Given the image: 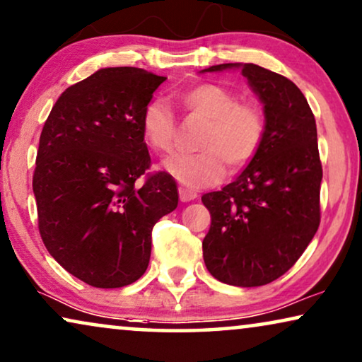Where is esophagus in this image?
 Here are the masks:
<instances>
[{
  "label": "esophagus",
  "mask_w": 362,
  "mask_h": 362,
  "mask_svg": "<svg viewBox=\"0 0 362 362\" xmlns=\"http://www.w3.org/2000/svg\"><path fill=\"white\" fill-rule=\"evenodd\" d=\"M178 197H180L182 202H190V200L197 199V192L180 185V187H178Z\"/></svg>",
  "instance_id": "1"
}]
</instances>
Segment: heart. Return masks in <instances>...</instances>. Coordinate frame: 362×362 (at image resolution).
<instances>
[{"instance_id":"1","label":"heart","mask_w":362,"mask_h":362,"mask_svg":"<svg viewBox=\"0 0 362 362\" xmlns=\"http://www.w3.org/2000/svg\"><path fill=\"white\" fill-rule=\"evenodd\" d=\"M178 103L192 117L205 120L197 137L194 153H177L167 158L163 168L187 187L215 184L225 173L238 172L257 157L262 147L267 122L262 109L225 86L202 83L182 90ZM141 132L147 147L167 156L175 147L177 119L165 100L147 103L141 115Z\"/></svg>"}]
</instances>
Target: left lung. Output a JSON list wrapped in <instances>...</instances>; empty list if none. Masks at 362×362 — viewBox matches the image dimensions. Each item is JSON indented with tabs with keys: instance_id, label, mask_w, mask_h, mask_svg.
<instances>
[{
	"instance_id": "obj_1",
	"label": "left lung",
	"mask_w": 362,
	"mask_h": 362,
	"mask_svg": "<svg viewBox=\"0 0 362 362\" xmlns=\"http://www.w3.org/2000/svg\"><path fill=\"white\" fill-rule=\"evenodd\" d=\"M242 67L264 105L267 131L257 157L228 185L202 197L211 223L204 259L210 274L233 286H262L285 274L321 220L322 167L316 120L298 86L257 64Z\"/></svg>"
}]
</instances>
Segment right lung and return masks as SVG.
Instances as JSON below:
<instances>
[{"instance_id": "1", "label": "right lung", "mask_w": 362, "mask_h": 362, "mask_svg": "<svg viewBox=\"0 0 362 362\" xmlns=\"http://www.w3.org/2000/svg\"><path fill=\"white\" fill-rule=\"evenodd\" d=\"M165 79L139 67L99 69L59 95L42 127L33 175L41 238L94 288L137 281L153 225L177 209L172 175L147 172L141 132L142 110Z\"/></svg>"}]
</instances>
